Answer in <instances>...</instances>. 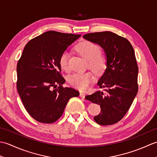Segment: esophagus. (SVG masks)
I'll use <instances>...</instances> for the list:
<instances>
[{
    "instance_id": "34e87169",
    "label": "esophagus",
    "mask_w": 157,
    "mask_h": 157,
    "mask_svg": "<svg viewBox=\"0 0 157 157\" xmlns=\"http://www.w3.org/2000/svg\"><path fill=\"white\" fill-rule=\"evenodd\" d=\"M79 96H80V97L82 98H84L85 96H86L85 93H84V92H80V94H79Z\"/></svg>"
}]
</instances>
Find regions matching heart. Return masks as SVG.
Listing matches in <instances>:
<instances>
[{"label":"heart","mask_w":157,"mask_h":157,"mask_svg":"<svg viewBox=\"0 0 157 157\" xmlns=\"http://www.w3.org/2000/svg\"><path fill=\"white\" fill-rule=\"evenodd\" d=\"M76 50L85 59L88 60L89 66L97 74L102 73L106 68V61L104 55L100 53L99 46L90 41H83L76 46ZM69 53L63 52L59 58L61 67L67 71L69 69ZM94 80V75L91 72L74 73L69 76V82L73 87L81 90L87 89Z\"/></svg>","instance_id":"heart-1"}]
</instances>
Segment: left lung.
<instances>
[{"label":"left lung","mask_w":157,"mask_h":157,"mask_svg":"<svg viewBox=\"0 0 157 157\" xmlns=\"http://www.w3.org/2000/svg\"><path fill=\"white\" fill-rule=\"evenodd\" d=\"M83 38L104 50L106 68L97 83L98 90L86 99L101 106L94 117L99 125L119 121L128 112L138 93V67L132 46L126 38L111 32L90 33Z\"/></svg>","instance_id":"8db88e82"}]
</instances>
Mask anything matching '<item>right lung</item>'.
Wrapping results in <instances>:
<instances>
[{
	"label": "right lung",
	"mask_w": 157,
	"mask_h": 157,
	"mask_svg": "<svg viewBox=\"0 0 157 157\" xmlns=\"http://www.w3.org/2000/svg\"><path fill=\"white\" fill-rule=\"evenodd\" d=\"M81 35L55 31L43 33L25 45L17 65V91L26 111L40 123L61 117L69 100L79 93L63 88L59 58Z\"/></svg>",
	"instance_id": "add662e5"
}]
</instances>
